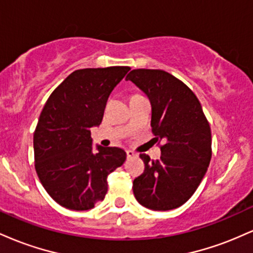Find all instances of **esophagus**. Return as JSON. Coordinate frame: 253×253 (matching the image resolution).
Wrapping results in <instances>:
<instances>
[{"label": "esophagus", "instance_id": "34e87169", "mask_svg": "<svg viewBox=\"0 0 253 253\" xmlns=\"http://www.w3.org/2000/svg\"><path fill=\"white\" fill-rule=\"evenodd\" d=\"M126 155H127V158H132V157H135L136 153L134 152V151L132 150H127L126 151Z\"/></svg>", "mask_w": 253, "mask_h": 253}]
</instances>
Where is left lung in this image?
I'll list each match as a JSON object with an SVG mask.
<instances>
[{"label":"left lung","instance_id":"8db88e82","mask_svg":"<svg viewBox=\"0 0 253 253\" xmlns=\"http://www.w3.org/2000/svg\"><path fill=\"white\" fill-rule=\"evenodd\" d=\"M126 80L149 97L152 132L164 143L157 161L140 155L145 170L133 181V193L149 210H175L193 196L210 167V124L195 94L169 72L136 69Z\"/></svg>","mask_w":253,"mask_h":253}]
</instances>
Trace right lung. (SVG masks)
Returning <instances> with one entry per match:
<instances>
[{"label": "right lung", "mask_w": 253, "mask_h": 253, "mask_svg": "<svg viewBox=\"0 0 253 253\" xmlns=\"http://www.w3.org/2000/svg\"><path fill=\"white\" fill-rule=\"evenodd\" d=\"M128 66L81 69L63 81L43 106L33 136L36 170L57 203L88 211L102 201L107 177L126 161L119 147L92 150L90 128L102 123L107 100Z\"/></svg>", "instance_id": "1"}]
</instances>
